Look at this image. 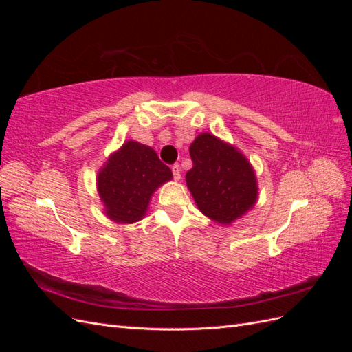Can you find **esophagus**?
<instances>
[{
	"mask_svg": "<svg viewBox=\"0 0 352 352\" xmlns=\"http://www.w3.org/2000/svg\"><path fill=\"white\" fill-rule=\"evenodd\" d=\"M172 172H173V177H175V180H180V177H182V170H180L179 164L172 166Z\"/></svg>",
	"mask_w": 352,
	"mask_h": 352,
	"instance_id": "34e87169",
	"label": "esophagus"
}]
</instances>
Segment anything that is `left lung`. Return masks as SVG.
<instances>
[{
	"label": "left lung",
	"instance_id": "left-lung-1",
	"mask_svg": "<svg viewBox=\"0 0 352 352\" xmlns=\"http://www.w3.org/2000/svg\"><path fill=\"white\" fill-rule=\"evenodd\" d=\"M189 154L194 166L186 173V185L202 214L229 226L257 204L255 170L235 145L204 132L190 144Z\"/></svg>",
	"mask_w": 352,
	"mask_h": 352
}]
</instances>
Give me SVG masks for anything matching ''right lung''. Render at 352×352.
Instances as JSON below:
<instances>
[{"mask_svg": "<svg viewBox=\"0 0 352 352\" xmlns=\"http://www.w3.org/2000/svg\"><path fill=\"white\" fill-rule=\"evenodd\" d=\"M172 179V170L151 146L126 141L98 170L97 190L104 214L119 225L142 220L155 190Z\"/></svg>", "mask_w": 352, "mask_h": 352, "instance_id": "right-lung-1", "label": "right lung"}]
</instances>
